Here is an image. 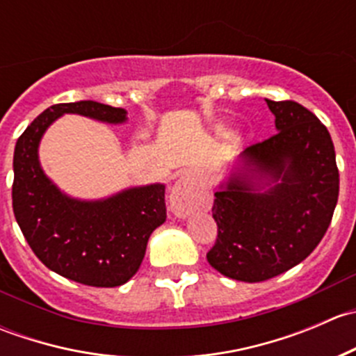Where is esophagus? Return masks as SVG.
<instances>
[{"label": "esophagus", "instance_id": "34e87169", "mask_svg": "<svg viewBox=\"0 0 356 356\" xmlns=\"http://www.w3.org/2000/svg\"><path fill=\"white\" fill-rule=\"evenodd\" d=\"M168 203H170L172 213L182 218L198 210L201 207V193L195 179H191L189 175L179 179L172 188Z\"/></svg>", "mask_w": 356, "mask_h": 356}]
</instances>
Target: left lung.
<instances>
[{"instance_id":"left-lung-1","label":"left lung","mask_w":356,"mask_h":356,"mask_svg":"<svg viewBox=\"0 0 356 356\" xmlns=\"http://www.w3.org/2000/svg\"><path fill=\"white\" fill-rule=\"evenodd\" d=\"M272 138L248 146L215 193L217 241L207 260L225 277L261 282L303 261L324 238L339 195L327 127L296 102L265 99Z\"/></svg>"}]
</instances>
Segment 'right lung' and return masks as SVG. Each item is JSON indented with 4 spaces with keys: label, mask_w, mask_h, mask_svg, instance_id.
Here are the masks:
<instances>
[{
    "label": "right lung",
    "mask_w": 356,
    "mask_h": 356,
    "mask_svg": "<svg viewBox=\"0 0 356 356\" xmlns=\"http://www.w3.org/2000/svg\"><path fill=\"white\" fill-rule=\"evenodd\" d=\"M63 113L106 124L127 120L124 108L98 102L60 103L35 117L13 153L17 224L49 270L95 288L122 286L141 267L149 236L167 218L165 186H139L96 201L75 200L60 191L42 172L38 148L46 129Z\"/></svg>",
    "instance_id": "right-lung-1"
}]
</instances>
